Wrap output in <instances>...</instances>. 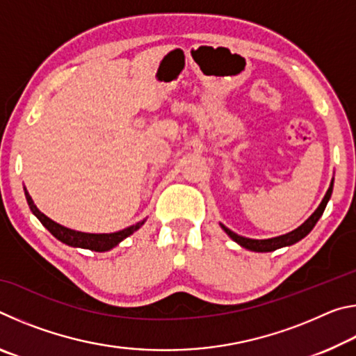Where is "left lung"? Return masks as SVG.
Masks as SVG:
<instances>
[{
    "label": "left lung",
    "mask_w": 356,
    "mask_h": 356,
    "mask_svg": "<svg viewBox=\"0 0 356 356\" xmlns=\"http://www.w3.org/2000/svg\"><path fill=\"white\" fill-rule=\"evenodd\" d=\"M331 191H333V182H331L330 188L327 191V195H325L323 201L321 202V206L317 207L316 212L312 213L309 218L306 220L300 227H297L292 232L284 234V236H281V237H275V238H268V240H252V238H246V237H242V236H237L236 232H232L231 229H227L226 226L221 225V227L225 229V232L234 240V242H237L238 245H242L243 248H246V250L257 251V252L275 251V250H278V248H282V246H289V245L297 243L298 240H301L303 237L308 236V234L312 231V227L316 226V222L318 221V218H321V216H322L325 207H327V202H328V200L331 197Z\"/></svg>",
    "instance_id": "8db88e82"
}]
</instances>
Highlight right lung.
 Segmentation results:
<instances>
[{
	"instance_id": "1",
	"label": "right lung",
	"mask_w": 356,
	"mask_h": 356,
	"mask_svg": "<svg viewBox=\"0 0 356 356\" xmlns=\"http://www.w3.org/2000/svg\"><path fill=\"white\" fill-rule=\"evenodd\" d=\"M25 196H26L29 209H31V212L35 216H38L42 225H44L58 240H61L63 243H67L70 246H80V248H88L92 251H108L111 250L113 246H116L119 242H122L125 237H129L130 234L138 231V229L144 225V221L136 222L135 226H130L127 229H124V231L113 232V234H86V232L72 231V229L58 225V222H55L42 213L40 210L34 206L31 196L28 195L26 190H25Z\"/></svg>"
}]
</instances>
